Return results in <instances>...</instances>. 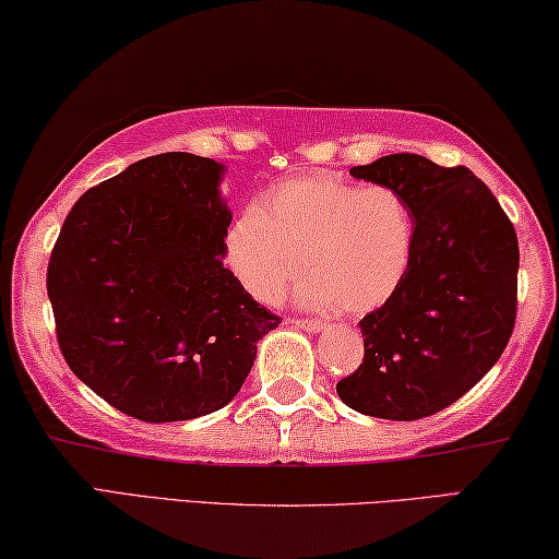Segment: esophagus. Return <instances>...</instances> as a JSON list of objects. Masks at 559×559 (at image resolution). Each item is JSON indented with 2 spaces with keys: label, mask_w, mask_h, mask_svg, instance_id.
<instances>
[{
  "label": "esophagus",
  "mask_w": 559,
  "mask_h": 559,
  "mask_svg": "<svg viewBox=\"0 0 559 559\" xmlns=\"http://www.w3.org/2000/svg\"><path fill=\"white\" fill-rule=\"evenodd\" d=\"M292 324L305 331H321L326 324L321 319H292Z\"/></svg>",
  "instance_id": "obj_1"
}]
</instances>
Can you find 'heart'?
<instances>
[{
	"mask_svg": "<svg viewBox=\"0 0 559 559\" xmlns=\"http://www.w3.org/2000/svg\"><path fill=\"white\" fill-rule=\"evenodd\" d=\"M415 252V218L393 186L336 176L270 189L225 233V260L260 305H277L307 267L301 301L368 314L403 285Z\"/></svg>",
	"mask_w": 559,
	"mask_h": 559,
	"instance_id": "obj_1",
	"label": "heart"
}]
</instances>
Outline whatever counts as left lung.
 I'll return each mask as SVG.
<instances>
[{
    "label": "left lung",
    "instance_id": "1",
    "mask_svg": "<svg viewBox=\"0 0 559 559\" xmlns=\"http://www.w3.org/2000/svg\"><path fill=\"white\" fill-rule=\"evenodd\" d=\"M350 176L393 186L415 218L403 285L360 319L364 364L336 393L370 417L423 419L456 403L501 358L518 311V235L466 166L390 154Z\"/></svg>",
    "mask_w": 559,
    "mask_h": 559
}]
</instances>
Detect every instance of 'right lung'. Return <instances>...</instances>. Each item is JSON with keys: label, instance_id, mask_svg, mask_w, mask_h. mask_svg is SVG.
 Returning <instances> with one entry per match:
<instances>
[{"label": "right lung", "instance_id": "obj_1", "mask_svg": "<svg viewBox=\"0 0 559 559\" xmlns=\"http://www.w3.org/2000/svg\"><path fill=\"white\" fill-rule=\"evenodd\" d=\"M221 171L186 152L134 162L75 201L48 258L66 364L142 423L228 405L282 321L223 267Z\"/></svg>", "mask_w": 559, "mask_h": 559}]
</instances>
